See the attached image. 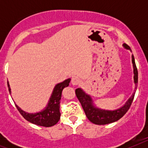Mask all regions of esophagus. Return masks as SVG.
<instances>
[{"label":"esophagus","mask_w":148,"mask_h":148,"mask_svg":"<svg viewBox=\"0 0 148 148\" xmlns=\"http://www.w3.org/2000/svg\"><path fill=\"white\" fill-rule=\"evenodd\" d=\"M81 82L80 79L78 78V77H73L72 78V81H71V83L73 85H78V84H79V83Z\"/></svg>","instance_id":"esophagus-1"}]
</instances>
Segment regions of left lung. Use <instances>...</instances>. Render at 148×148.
Here are the masks:
<instances>
[{
	"instance_id": "8db88e82",
	"label": "left lung",
	"mask_w": 148,
	"mask_h": 148,
	"mask_svg": "<svg viewBox=\"0 0 148 148\" xmlns=\"http://www.w3.org/2000/svg\"><path fill=\"white\" fill-rule=\"evenodd\" d=\"M123 46L127 49L131 50L130 47L127 44H124ZM132 63L133 65L134 82L136 84L135 89H136L137 84H138V70H137L136 66L135 59H134L133 56H132ZM135 93L136 90L131 95V97L128 99L126 104L123 107L120 108L119 109L115 110H105L99 109V108L95 107L93 105V101H92L91 97L84 92L82 89L78 88L75 90V94H76L77 98L80 101L87 119L93 124L99 125H107L110 123L115 122V121L119 120L122 116H124V115L127 112L128 110L130 109L133 99H134Z\"/></svg>"
}]
</instances>
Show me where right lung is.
I'll return each instance as SVG.
<instances>
[{
    "mask_svg": "<svg viewBox=\"0 0 148 148\" xmlns=\"http://www.w3.org/2000/svg\"><path fill=\"white\" fill-rule=\"evenodd\" d=\"M70 80H71L70 78H68L61 83L56 84L50 99H49V103L44 110L36 113H26L25 111L22 110L18 105L15 104L17 109L23 118L34 125L46 127L53 126L58 123L60 119V116H61L60 101L61 99L62 90L64 87L69 86ZM7 85L9 91L11 93V89H10V84L8 82Z\"/></svg>",
    "mask_w": 148,
    "mask_h": 148,
    "instance_id": "obj_1",
    "label": "right lung"
}]
</instances>
